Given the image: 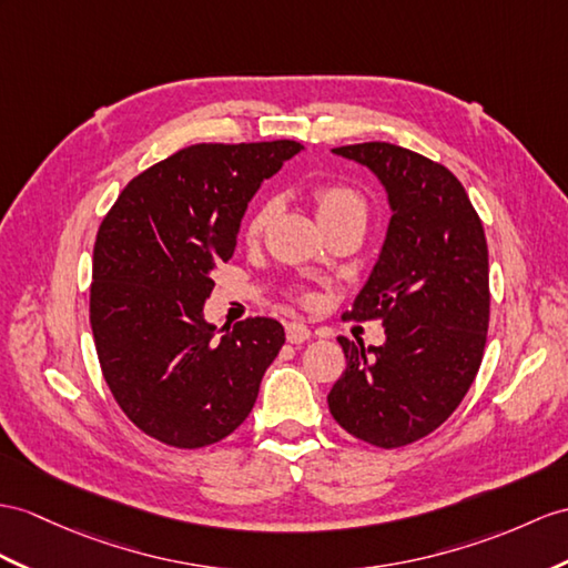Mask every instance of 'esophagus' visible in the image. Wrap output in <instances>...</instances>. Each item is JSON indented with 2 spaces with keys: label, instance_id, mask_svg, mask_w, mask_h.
<instances>
[{
  "label": "esophagus",
  "instance_id": "1",
  "mask_svg": "<svg viewBox=\"0 0 568 568\" xmlns=\"http://www.w3.org/2000/svg\"><path fill=\"white\" fill-rule=\"evenodd\" d=\"M286 339L292 344H303L306 339H311V329L298 321L286 323Z\"/></svg>",
  "mask_w": 568,
  "mask_h": 568
}]
</instances>
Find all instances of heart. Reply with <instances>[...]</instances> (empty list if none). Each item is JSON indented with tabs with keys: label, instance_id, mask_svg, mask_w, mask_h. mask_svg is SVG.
<instances>
[{
	"label": "heart",
	"instance_id": "1",
	"mask_svg": "<svg viewBox=\"0 0 568 568\" xmlns=\"http://www.w3.org/2000/svg\"><path fill=\"white\" fill-rule=\"evenodd\" d=\"M311 197L315 202L317 216H321L323 226L332 224L339 219H364L366 221V200L358 190L344 183H321L311 190ZM274 212L272 202H260L251 219L245 224V239L255 241L262 231H265L267 221ZM298 301H311L308 292H296Z\"/></svg>",
	"mask_w": 568,
	"mask_h": 568
}]
</instances>
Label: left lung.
Here are the masks:
<instances>
[{
	"label": "left lung",
	"instance_id": "1",
	"mask_svg": "<svg viewBox=\"0 0 568 568\" xmlns=\"http://www.w3.org/2000/svg\"><path fill=\"white\" fill-rule=\"evenodd\" d=\"M368 165L390 200L381 260L344 321H383V347L337 337L347 368L327 395L335 422L376 448L444 424L473 385L489 329L481 219L446 165L388 142L332 149Z\"/></svg>",
	"mask_w": 568,
	"mask_h": 568
}]
</instances>
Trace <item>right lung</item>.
<instances>
[{
	"instance_id": "right-lung-1",
	"label": "right lung",
	"mask_w": 568,
	"mask_h": 568,
	"mask_svg": "<svg viewBox=\"0 0 568 568\" xmlns=\"http://www.w3.org/2000/svg\"><path fill=\"white\" fill-rule=\"evenodd\" d=\"M301 142L192 144L132 178L93 245L91 329L103 378L128 419L173 448L236 432L284 344L272 317L221 337L202 308L231 260L245 206Z\"/></svg>"
}]
</instances>
